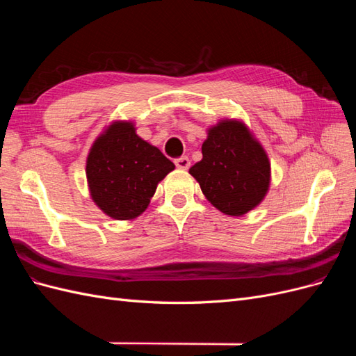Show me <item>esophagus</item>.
Here are the masks:
<instances>
[{
    "mask_svg": "<svg viewBox=\"0 0 356 356\" xmlns=\"http://www.w3.org/2000/svg\"><path fill=\"white\" fill-rule=\"evenodd\" d=\"M175 165H177L178 169H184L186 170V169L190 168V159L186 157V156H182V157L175 160Z\"/></svg>",
    "mask_w": 356,
    "mask_h": 356,
    "instance_id": "obj_1",
    "label": "esophagus"
}]
</instances>
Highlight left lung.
Returning a JSON list of instances; mask_svg holds the SVG:
<instances>
[{"label": "left lung", "mask_w": 356, "mask_h": 356, "mask_svg": "<svg viewBox=\"0 0 356 356\" xmlns=\"http://www.w3.org/2000/svg\"><path fill=\"white\" fill-rule=\"evenodd\" d=\"M202 156L188 172L218 211L241 217L263 202L270 187V161L243 122L224 118L211 126Z\"/></svg>", "instance_id": "1"}]
</instances>
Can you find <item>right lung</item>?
Instances as JSON below:
<instances>
[{
	"mask_svg": "<svg viewBox=\"0 0 356 356\" xmlns=\"http://www.w3.org/2000/svg\"><path fill=\"white\" fill-rule=\"evenodd\" d=\"M175 165L136 135L132 122L115 120L95 139L86 177L90 197L105 215L123 221L139 217L159 182Z\"/></svg>",
	"mask_w": 356,
	"mask_h": 356,
	"instance_id": "add662e5",
	"label": "right lung"
}]
</instances>
